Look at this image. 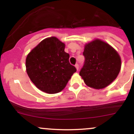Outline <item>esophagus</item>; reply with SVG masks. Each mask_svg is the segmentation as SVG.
I'll return each mask as SVG.
<instances>
[{
	"label": "esophagus",
	"instance_id": "obj_1",
	"mask_svg": "<svg viewBox=\"0 0 134 134\" xmlns=\"http://www.w3.org/2000/svg\"><path fill=\"white\" fill-rule=\"evenodd\" d=\"M75 67H76L77 70H79V64H76V65H75Z\"/></svg>",
	"mask_w": 134,
	"mask_h": 134
}]
</instances>
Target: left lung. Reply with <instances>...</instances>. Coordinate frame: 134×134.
Returning a JSON list of instances; mask_svg holds the SVG:
<instances>
[{"label":"left lung","instance_id":"8db88e82","mask_svg":"<svg viewBox=\"0 0 134 134\" xmlns=\"http://www.w3.org/2000/svg\"><path fill=\"white\" fill-rule=\"evenodd\" d=\"M83 55L85 61L79 75L87 86L96 90L104 88L116 79L120 71L119 54L100 40L86 44Z\"/></svg>","mask_w":134,"mask_h":134}]
</instances>
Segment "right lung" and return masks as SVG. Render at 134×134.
<instances>
[{
  "mask_svg": "<svg viewBox=\"0 0 134 134\" xmlns=\"http://www.w3.org/2000/svg\"><path fill=\"white\" fill-rule=\"evenodd\" d=\"M64 49L65 44L53 36L41 41L27 55V75L36 87L44 93L60 92L76 72Z\"/></svg>",
  "mask_w": 134,
  "mask_h": 134,
  "instance_id": "right-lung-1",
  "label": "right lung"
}]
</instances>
